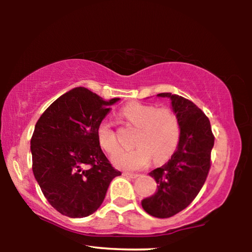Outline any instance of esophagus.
I'll use <instances>...</instances> for the list:
<instances>
[{"instance_id": "obj_1", "label": "esophagus", "mask_w": 252, "mask_h": 252, "mask_svg": "<svg viewBox=\"0 0 252 252\" xmlns=\"http://www.w3.org/2000/svg\"><path fill=\"white\" fill-rule=\"evenodd\" d=\"M123 176L127 177V178H131V179H134V178H138L139 174L138 173H131V172H125V173H123Z\"/></svg>"}]
</instances>
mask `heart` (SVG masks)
<instances>
[{"label":"heart","mask_w":252,"mask_h":252,"mask_svg":"<svg viewBox=\"0 0 252 252\" xmlns=\"http://www.w3.org/2000/svg\"><path fill=\"white\" fill-rule=\"evenodd\" d=\"M131 125L139 127L134 150H120L112 157V162L121 170H138L150 162L164 161L172 155L180 139V122L171 108L131 102L121 110ZM97 141L102 149L112 155L119 148L116 132L109 121H102L96 130Z\"/></svg>","instance_id":"heart-1"}]
</instances>
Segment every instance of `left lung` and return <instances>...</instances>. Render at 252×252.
I'll list each match as a JSON object with an SVG mask.
<instances>
[{
	"mask_svg": "<svg viewBox=\"0 0 252 252\" xmlns=\"http://www.w3.org/2000/svg\"><path fill=\"white\" fill-rule=\"evenodd\" d=\"M158 96L171 100L180 122V139L171 159L150 172L158 189L141 204L152 217L170 218L189 206L206 182L215 136L209 119L193 102L171 93Z\"/></svg>",
	"mask_w": 252,
	"mask_h": 252,
	"instance_id": "left-lung-1",
	"label": "left lung"
}]
</instances>
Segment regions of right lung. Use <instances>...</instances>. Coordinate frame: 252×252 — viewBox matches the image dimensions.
Segmentation results:
<instances>
[{"instance_id":"1","label":"right lung","mask_w":252,"mask_h":252,"mask_svg":"<svg viewBox=\"0 0 252 252\" xmlns=\"http://www.w3.org/2000/svg\"><path fill=\"white\" fill-rule=\"evenodd\" d=\"M85 88L55 100L37 120L31 139L32 170L44 197L55 210L83 218L103 202L114 169L97 141L96 130L110 105Z\"/></svg>"}]
</instances>
